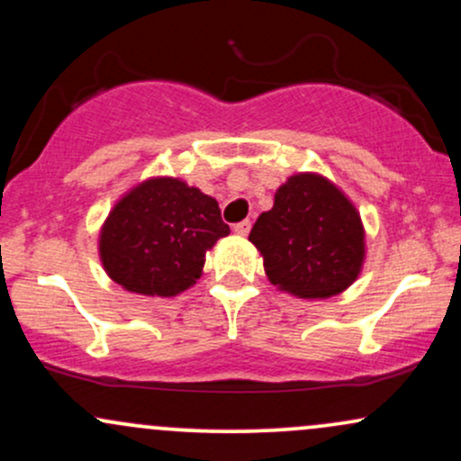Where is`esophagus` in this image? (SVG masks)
Instances as JSON below:
<instances>
[{
	"instance_id": "1",
	"label": "esophagus",
	"mask_w": 461,
	"mask_h": 461,
	"mask_svg": "<svg viewBox=\"0 0 461 461\" xmlns=\"http://www.w3.org/2000/svg\"><path fill=\"white\" fill-rule=\"evenodd\" d=\"M234 231L238 236H247L249 231H251V221H240V223H236Z\"/></svg>"
}]
</instances>
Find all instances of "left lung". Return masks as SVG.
I'll return each mask as SVG.
<instances>
[{"label": "left lung", "mask_w": 461, "mask_h": 461, "mask_svg": "<svg viewBox=\"0 0 461 461\" xmlns=\"http://www.w3.org/2000/svg\"><path fill=\"white\" fill-rule=\"evenodd\" d=\"M249 240L260 251L268 282L297 299L345 293L366 260V230L356 203L314 171L285 179Z\"/></svg>", "instance_id": "left-lung-1"}]
</instances>
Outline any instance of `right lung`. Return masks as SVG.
Segmentation results:
<instances>
[{
    "label": "right lung",
    "instance_id": "1",
    "mask_svg": "<svg viewBox=\"0 0 461 461\" xmlns=\"http://www.w3.org/2000/svg\"><path fill=\"white\" fill-rule=\"evenodd\" d=\"M230 234L219 201L173 176L125 190L99 227L105 275L128 293L177 297L203 275L205 253Z\"/></svg>",
    "mask_w": 461,
    "mask_h": 461
}]
</instances>
